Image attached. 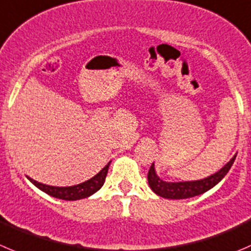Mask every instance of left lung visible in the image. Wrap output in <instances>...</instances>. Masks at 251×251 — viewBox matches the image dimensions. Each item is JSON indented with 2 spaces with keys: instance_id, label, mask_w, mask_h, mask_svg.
Here are the masks:
<instances>
[{
  "instance_id": "obj_1",
  "label": "left lung",
  "mask_w": 251,
  "mask_h": 251,
  "mask_svg": "<svg viewBox=\"0 0 251 251\" xmlns=\"http://www.w3.org/2000/svg\"><path fill=\"white\" fill-rule=\"evenodd\" d=\"M237 155L232 158L220 172L215 173L211 176L205 177L202 180H196V181H180V182H167L163 181L162 179L158 177L155 174L154 164L152 163L150 170H148V184H150L151 189L154 191L157 195L162 196L164 199H174V200H180V199H189L194 198V196L201 195V194L206 193L210 189H212L215 185H217L223 177L226 176L228 172H229L230 167L234 163V159Z\"/></svg>"
}]
</instances>
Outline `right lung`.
<instances>
[{"label": "right lung", "mask_w": 251, "mask_h": 251, "mask_svg": "<svg viewBox=\"0 0 251 251\" xmlns=\"http://www.w3.org/2000/svg\"><path fill=\"white\" fill-rule=\"evenodd\" d=\"M109 165L110 162L96 175L92 179L87 180V181L82 182V184L75 185V186H66V187H58V186H50V185L41 184V182L35 181L34 179L28 176V179L35 185L38 189H40L41 191L46 193L48 195L52 196V198L61 199V200L66 201H75V200H81V199H86L88 196L93 195L94 193L100 189L103 186L104 181H105L106 174H108Z\"/></svg>", "instance_id": "1"}]
</instances>
